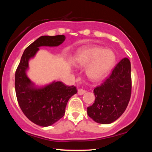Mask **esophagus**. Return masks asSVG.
<instances>
[{
    "label": "esophagus",
    "instance_id": "esophagus-1",
    "mask_svg": "<svg viewBox=\"0 0 152 152\" xmlns=\"http://www.w3.org/2000/svg\"><path fill=\"white\" fill-rule=\"evenodd\" d=\"M86 92V91L84 89H83V88H79L78 90V94L79 95H82V94H85Z\"/></svg>",
    "mask_w": 152,
    "mask_h": 152
}]
</instances>
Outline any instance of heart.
I'll return each instance as SVG.
<instances>
[{
	"label": "heart",
	"instance_id": "obj_1",
	"mask_svg": "<svg viewBox=\"0 0 152 152\" xmlns=\"http://www.w3.org/2000/svg\"><path fill=\"white\" fill-rule=\"evenodd\" d=\"M115 55L110 50L98 46H85L80 48L74 57L75 63L86 66V74L93 81H100L109 75L115 64Z\"/></svg>",
	"mask_w": 152,
	"mask_h": 152
}]
</instances>
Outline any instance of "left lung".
<instances>
[{
    "instance_id": "obj_1",
    "label": "left lung",
    "mask_w": 152,
    "mask_h": 152,
    "mask_svg": "<svg viewBox=\"0 0 152 152\" xmlns=\"http://www.w3.org/2000/svg\"><path fill=\"white\" fill-rule=\"evenodd\" d=\"M132 94L131 62L128 58L121 60L109 78L94 89L95 101L87 108L88 116L95 122L109 124L125 112Z\"/></svg>"
}]
</instances>
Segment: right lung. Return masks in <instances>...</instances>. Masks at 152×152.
Wrapping results in <instances>:
<instances>
[{"label":"right lung","mask_w":152,"mask_h":152,"mask_svg":"<svg viewBox=\"0 0 152 152\" xmlns=\"http://www.w3.org/2000/svg\"><path fill=\"white\" fill-rule=\"evenodd\" d=\"M65 39L64 35L41 36L25 49L15 72V92L20 109L31 121L42 127L53 125L64 116L68 100L77 89L55 81L37 88L26 74L29 60L41 46H58Z\"/></svg>","instance_id":"obj_1"}]
</instances>
